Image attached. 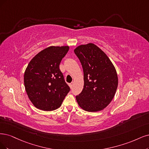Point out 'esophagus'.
<instances>
[{"label":"esophagus","instance_id":"1","mask_svg":"<svg viewBox=\"0 0 149 149\" xmlns=\"http://www.w3.org/2000/svg\"><path fill=\"white\" fill-rule=\"evenodd\" d=\"M73 85H74V83H73V82H72V83H70V84H69V86H70V88H72Z\"/></svg>","mask_w":149,"mask_h":149}]
</instances>
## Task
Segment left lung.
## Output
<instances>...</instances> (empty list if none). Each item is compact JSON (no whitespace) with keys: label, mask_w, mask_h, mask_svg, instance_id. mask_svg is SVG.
I'll return each mask as SVG.
<instances>
[{"label":"left lung","mask_w":149,"mask_h":149,"mask_svg":"<svg viewBox=\"0 0 149 149\" xmlns=\"http://www.w3.org/2000/svg\"><path fill=\"white\" fill-rule=\"evenodd\" d=\"M84 70V88L76 96L79 106L87 112L101 111L111 103L118 86V75L107 54L95 44L74 49Z\"/></svg>","instance_id":"1"}]
</instances>
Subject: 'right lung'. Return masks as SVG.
<instances>
[{"instance_id": "add662e5", "label": "right lung", "mask_w": 149, "mask_h": 149, "mask_svg": "<svg viewBox=\"0 0 149 149\" xmlns=\"http://www.w3.org/2000/svg\"><path fill=\"white\" fill-rule=\"evenodd\" d=\"M69 46H50L38 53L27 65L24 83L28 97L36 108L52 111L61 106L70 88L59 64Z\"/></svg>"}]
</instances>
